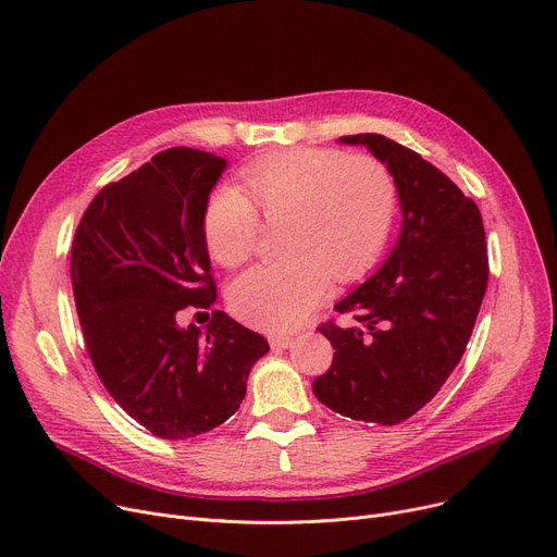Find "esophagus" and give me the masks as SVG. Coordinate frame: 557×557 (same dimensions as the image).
I'll return each mask as SVG.
<instances>
[{"label": "esophagus", "instance_id": "obj_1", "mask_svg": "<svg viewBox=\"0 0 557 557\" xmlns=\"http://www.w3.org/2000/svg\"><path fill=\"white\" fill-rule=\"evenodd\" d=\"M294 336H286V334H277V336H271L269 338V343H271V347L273 349H286V347H290L294 345Z\"/></svg>", "mask_w": 557, "mask_h": 557}]
</instances>
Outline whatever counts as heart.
<instances>
[{
  "label": "heart",
  "mask_w": 557,
  "mask_h": 557,
  "mask_svg": "<svg viewBox=\"0 0 557 557\" xmlns=\"http://www.w3.org/2000/svg\"><path fill=\"white\" fill-rule=\"evenodd\" d=\"M397 183L372 156L294 149L242 169V189L216 187L202 212L212 257L227 269L250 259L259 216L282 221V259L246 271L230 290L232 311L261 330H288L325 296L327 280L363 277L386 250Z\"/></svg>",
  "instance_id": "b5f03b06"
}]
</instances>
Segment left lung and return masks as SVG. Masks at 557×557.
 <instances>
[{
	"instance_id": "left-lung-1",
	"label": "left lung",
	"mask_w": 557,
	"mask_h": 557,
	"mask_svg": "<svg viewBox=\"0 0 557 557\" xmlns=\"http://www.w3.org/2000/svg\"><path fill=\"white\" fill-rule=\"evenodd\" d=\"M363 144L397 183L401 234L386 263L334 309L318 332L334 347L315 397L332 411L399 424L443 388L470 343L487 288V244L472 198L420 153L376 133L341 137Z\"/></svg>"
}]
</instances>
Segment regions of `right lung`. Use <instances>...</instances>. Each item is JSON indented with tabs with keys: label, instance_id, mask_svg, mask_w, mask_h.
<instances>
[{
	"label": "right lung",
	"instance_id": "right-lung-1",
	"mask_svg": "<svg viewBox=\"0 0 557 557\" xmlns=\"http://www.w3.org/2000/svg\"><path fill=\"white\" fill-rule=\"evenodd\" d=\"M225 160L173 146L106 185L76 227L72 286L87 355L110 397L164 441H185L237 411L269 343L223 311L200 332L185 309H210L202 212Z\"/></svg>",
	"mask_w": 557,
	"mask_h": 557
}]
</instances>
